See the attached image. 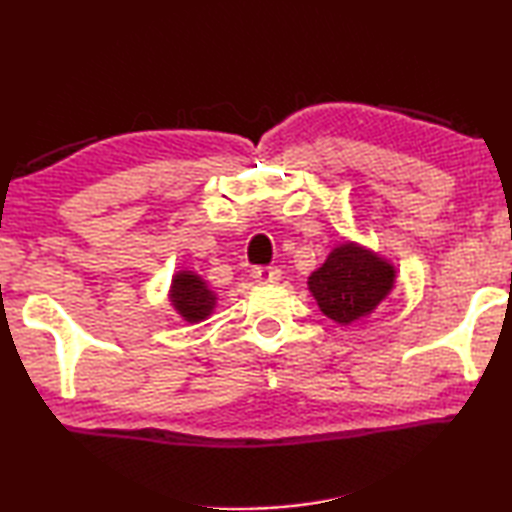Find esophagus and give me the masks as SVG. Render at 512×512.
Returning a JSON list of instances; mask_svg holds the SVG:
<instances>
[{
	"mask_svg": "<svg viewBox=\"0 0 512 512\" xmlns=\"http://www.w3.org/2000/svg\"><path fill=\"white\" fill-rule=\"evenodd\" d=\"M282 271L277 266H255L253 268V277L255 282H275L280 280Z\"/></svg>",
	"mask_w": 512,
	"mask_h": 512,
	"instance_id": "esophagus-1",
	"label": "esophagus"
}]
</instances>
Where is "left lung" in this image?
<instances>
[{
	"instance_id": "1",
	"label": "left lung",
	"mask_w": 512,
	"mask_h": 512,
	"mask_svg": "<svg viewBox=\"0 0 512 512\" xmlns=\"http://www.w3.org/2000/svg\"><path fill=\"white\" fill-rule=\"evenodd\" d=\"M309 291L320 311L339 325L370 316L395 284V266L352 241L336 246L309 275Z\"/></svg>"
}]
</instances>
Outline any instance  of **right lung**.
Returning <instances> with one entry per match:
<instances>
[{
	"label": "right lung",
	"instance_id": "add662e5",
	"mask_svg": "<svg viewBox=\"0 0 512 512\" xmlns=\"http://www.w3.org/2000/svg\"><path fill=\"white\" fill-rule=\"evenodd\" d=\"M169 300L173 309L183 316L187 323H201L214 311L216 293L207 287L201 275L192 271H180L173 275Z\"/></svg>",
	"mask_w": 512,
	"mask_h": 512
}]
</instances>
